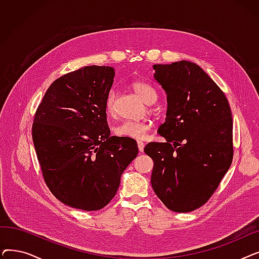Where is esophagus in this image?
<instances>
[{"label": "esophagus", "instance_id": "1", "mask_svg": "<svg viewBox=\"0 0 259 259\" xmlns=\"http://www.w3.org/2000/svg\"><path fill=\"white\" fill-rule=\"evenodd\" d=\"M138 147H139V151H140L141 153H143V152H144V148H145V144H144L143 142L139 141V142H138Z\"/></svg>", "mask_w": 259, "mask_h": 259}]
</instances>
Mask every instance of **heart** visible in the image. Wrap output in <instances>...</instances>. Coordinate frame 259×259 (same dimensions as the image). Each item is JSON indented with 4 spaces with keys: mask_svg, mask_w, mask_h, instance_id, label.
Here are the masks:
<instances>
[{
    "mask_svg": "<svg viewBox=\"0 0 259 259\" xmlns=\"http://www.w3.org/2000/svg\"><path fill=\"white\" fill-rule=\"evenodd\" d=\"M132 89L146 104H153L157 100V92L150 85L143 81H134L131 84ZM114 99L115 92L110 90L108 92L105 109L108 114H113L114 111ZM150 129V124L148 121H138V120H122L117 124L113 132L118 138H124L129 140H144Z\"/></svg>",
    "mask_w": 259,
    "mask_h": 259,
    "instance_id": "b5f03b06",
    "label": "heart"
}]
</instances>
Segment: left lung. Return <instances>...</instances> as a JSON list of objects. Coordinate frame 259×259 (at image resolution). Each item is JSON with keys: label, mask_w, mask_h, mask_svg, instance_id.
Segmentation results:
<instances>
[{"label": "left lung", "mask_w": 259, "mask_h": 259, "mask_svg": "<svg viewBox=\"0 0 259 259\" xmlns=\"http://www.w3.org/2000/svg\"><path fill=\"white\" fill-rule=\"evenodd\" d=\"M153 69L168 108L158 128L166 143L145 147L154 161L151 185L168 209L191 212L208 201L232 164V114L224 92L195 63Z\"/></svg>", "instance_id": "obj_1"}]
</instances>
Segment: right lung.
I'll return each instance as SVG.
<instances>
[{"label":"right lung","mask_w":259,"mask_h":259,"mask_svg":"<svg viewBox=\"0 0 259 259\" xmlns=\"http://www.w3.org/2000/svg\"><path fill=\"white\" fill-rule=\"evenodd\" d=\"M115 75L109 66H86L54 80L37 107L32 140L44 180L65 205L101 210L138 156L134 140L110 137L105 101Z\"/></svg>","instance_id":"right-lung-1"}]
</instances>
